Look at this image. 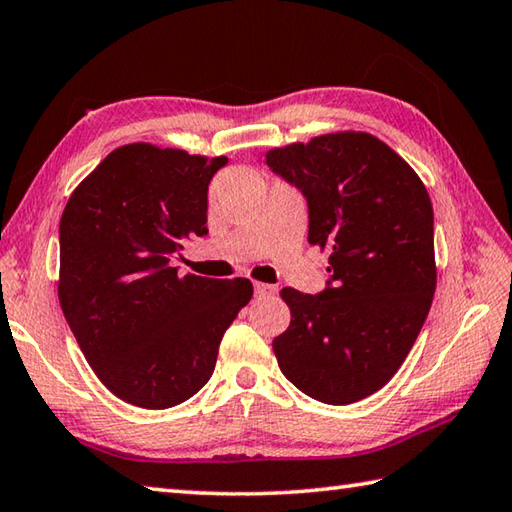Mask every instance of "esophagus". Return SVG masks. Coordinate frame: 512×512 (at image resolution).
Listing matches in <instances>:
<instances>
[{
	"instance_id": "1",
	"label": "esophagus",
	"mask_w": 512,
	"mask_h": 512,
	"mask_svg": "<svg viewBox=\"0 0 512 512\" xmlns=\"http://www.w3.org/2000/svg\"><path fill=\"white\" fill-rule=\"evenodd\" d=\"M276 294V285H269V283H254V296L256 298H269Z\"/></svg>"
}]
</instances>
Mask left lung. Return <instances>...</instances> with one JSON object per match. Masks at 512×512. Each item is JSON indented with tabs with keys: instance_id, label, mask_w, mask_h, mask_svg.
<instances>
[{
	"instance_id": "obj_1",
	"label": "left lung",
	"mask_w": 512,
	"mask_h": 512,
	"mask_svg": "<svg viewBox=\"0 0 512 512\" xmlns=\"http://www.w3.org/2000/svg\"><path fill=\"white\" fill-rule=\"evenodd\" d=\"M267 167L307 200V240L330 252L316 296L285 287L292 323L278 368L330 406L381 390L406 361L435 296V216L406 160L370 133H327L267 151Z\"/></svg>"
}]
</instances>
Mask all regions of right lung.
Segmentation results:
<instances>
[{
  "mask_svg": "<svg viewBox=\"0 0 512 512\" xmlns=\"http://www.w3.org/2000/svg\"><path fill=\"white\" fill-rule=\"evenodd\" d=\"M227 158L153 144L111 151L60 220V305L115 397L165 410L205 385L227 327L254 294L247 278L180 276L171 258L207 234V189Z\"/></svg>",
  "mask_w": 512,
  "mask_h": 512,
  "instance_id": "obj_1",
  "label": "right lung"
}]
</instances>
